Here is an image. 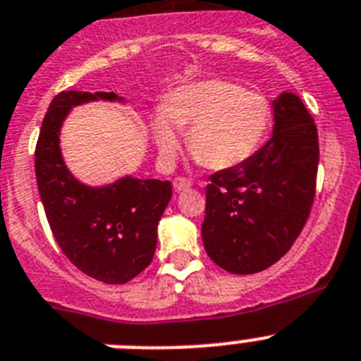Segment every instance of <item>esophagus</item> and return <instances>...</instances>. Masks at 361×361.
<instances>
[{
	"instance_id": "1",
	"label": "esophagus",
	"mask_w": 361,
	"mask_h": 361,
	"mask_svg": "<svg viewBox=\"0 0 361 361\" xmlns=\"http://www.w3.org/2000/svg\"><path fill=\"white\" fill-rule=\"evenodd\" d=\"M191 188V183L188 180V178H183V177H177L173 180V190L177 191V193H180V191H186Z\"/></svg>"
}]
</instances>
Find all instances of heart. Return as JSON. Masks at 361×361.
<instances>
[{
    "mask_svg": "<svg viewBox=\"0 0 361 361\" xmlns=\"http://www.w3.org/2000/svg\"><path fill=\"white\" fill-rule=\"evenodd\" d=\"M273 111L264 95L220 79L178 86L153 116L152 130L159 155L171 164L180 148V132L197 164L229 170L244 164L262 146Z\"/></svg>",
    "mask_w": 361,
    "mask_h": 361,
    "instance_id": "1",
    "label": "heart"
}]
</instances>
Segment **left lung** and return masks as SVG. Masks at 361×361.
I'll return each mask as SVG.
<instances>
[{"label":"left lung","mask_w":361,"mask_h":361,"mask_svg":"<svg viewBox=\"0 0 361 361\" xmlns=\"http://www.w3.org/2000/svg\"><path fill=\"white\" fill-rule=\"evenodd\" d=\"M273 135L244 164L216 171L206 186L204 250L235 275L267 269L291 250L311 212L318 133L302 99L273 101Z\"/></svg>","instance_id":"1"}]
</instances>
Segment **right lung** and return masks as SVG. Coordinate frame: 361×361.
<instances>
[{
	"label": "right lung",
	"mask_w": 361,
	"mask_h": 361,
	"mask_svg": "<svg viewBox=\"0 0 361 361\" xmlns=\"http://www.w3.org/2000/svg\"><path fill=\"white\" fill-rule=\"evenodd\" d=\"M97 101L126 104L116 92L66 90L54 97L36 146L37 190L70 262L99 282L126 283L152 262L171 184L124 175L92 186L68 170L61 153L63 123L72 108Z\"/></svg>",
	"instance_id": "obj_1"
}]
</instances>
